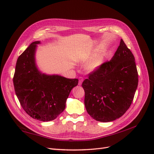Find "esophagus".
<instances>
[{
    "mask_svg": "<svg viewBox=\"0 0 154 154\" xmlns=\"http://www.w3.org/2000/svg\"><path fill=\"white\" fill-rule=\"evenodd\" d=\"M83 81H84L83 77H79V85L81 86V84H82V82H83Z\"/></svg>",
    "mask_w": 154,
    "mask_h": 154,
    "instance_id": "1",
    "label": "esophagus"
}]
</instances>
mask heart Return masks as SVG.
<instances>
[{
	"instance_id": "b5f03b06",
	"label": "heart",
	"mask_w": 154,
	"mask_h": 154,
	"mask_svg": "<svg viewBox=\"0 0 154 154\" xmlns=\"http://www.w3.org/2000/svg\"><path fill=\"white\" fill-rule=\"evenodd\" d=\"M102 61V58L101 57H97L95 59H92V60L89 62L87 65L88 70L90 71H93L96 70L98 67L100 65V64Z\"/></svg>"
}]
</instances>
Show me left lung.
<instances>
[{
  "instance_id": "obj_1",
  "label": "left lung",
  "mask_w": 154,
  "mask_h": 154,
  "mask_svg": "<svg viewBox=\"0 0 154 154\" xmlns=\"http://www.w3.org/2000/svg\"><path fill=\"white\" fill-rule=\"evenodd\" d=\"M88 75L82 86L89 115L102 122H112L123 116L134 97L138 73L134 56L122 39L111 60Z\"/></svg>"
}]
</instances>
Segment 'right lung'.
I'll use <instances>...</instances> for the list:
<instances>
[{"label":"right lung","instance_id":"1","mask_svg":"<svg viewBox=\"0 0 154 154\" xmlns=\"http://www.w3.org/2000/svg\"><path fill=\"white\" fill-rule=\"evenodd\" d=\"M39 43L40 42H32L18 57L13 84L18 100L27 115L39 121L48 122L64 110L66 99L79 80L39 72L34 58Z\"/></svg>","mask_w":154,"mask_h":154}]
</instances>
